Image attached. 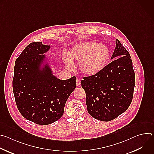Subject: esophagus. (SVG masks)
<instances>
[{"label": "esophagus", "mask_w": 154, "mask_h": 154, "mask_svg": "<svg viewBox=\"0 0 154 154\" xmlns=\"http://www.w3.org/2000/svg\"><path fill=\"white\" fill-rule=\"evenodd\" d=\"M76 83H77V86L80 85V84H81V81H80V79H77Z\"/></svg>", "instance_id": "1"}]
</instances>
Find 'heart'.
<instances>
[{
	"mask_svg": "<svg viewBox=\"0 0 154 154\" xmlns=\"http://www.w3.org/2000/svg\"><path fill=\"white\" fill-rule=\"evenodd\" d=\"M110 53L105 45H99L94 41H85L72 47L69 55L64 54L63 61L66 68H74V61H79L81 73L93 76L99 73L106 65Z\"/></svg>",
	"mask_w": 154,
	"mask_h": 154,
	"instance_id": "heart-1",
	"label": "heart"
}]
</instances>
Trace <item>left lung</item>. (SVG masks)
Instances as JSON below:
<instances>
[{"mask_svg": "<svg viewBox=\"0 0 154 154\" xmlns=\"http://www.w3.org/2000/svg\"><path fill=\"white\" fill-rule=\"evenodd\" d=\"M111 60L99 73L81 81L88 112L102 121H112L127 110L135 85L131 57L117 39Z\"/></svg>", "mask_w": 154, "mask_h": 154, "instance_id": "left-lung-1", "label": "left lung"}]
</instances>
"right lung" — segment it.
Returning a JSON list of instances; mask_svg holds the SVG:
<instances>
[{
    "label": "right lung",
    "instance_id": "right-lung-1",
    "mask_svg": "<svg viewBox=\"0 0 154 154\" xmlns=\"http://www.w3.org/2000/svg\"><path fill=\"white\" fill-rule=\"evenodd\" d=\"M51 46L32 42L16 60L13 91L17 107L26 119L48 125L63 115L69 96L76 88V77L61 80L54 74L52 60L45 54Z\"/></svg>",
    "mask_w": 154,
    "mask_h": 154
}]
</instances>
